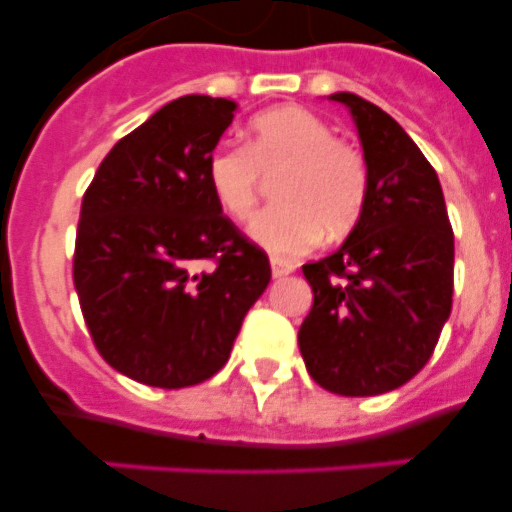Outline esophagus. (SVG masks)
Returning a JSON list of instances; mask_svg holds the SVG:
<instances>
[{
  "label": "esophagus",
  "instance_id": "1",
  "mask_svg": "<svg viewBox=\"0 0 512 512\" xmlns=\"http://www.w3.org/2000/svg\"><path fill=\"white\" fill-rule=\"evenodd\" d=\"M292 271H294V264H292V261L279 259V256H274V259H271V274H274L276 279H281V276L292 274Z\"/></svg>",
  "mask_w": 512,
  "mask_h": 512
}]
</instances>
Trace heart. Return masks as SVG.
Here are the masks:
<instances>
[{
    "label": "heart",
    "instance_id": "b5f03b06",
    "mask_svg": "<svg viewBox=\"0 0 512 512\" xmlns=\"http://www.w3.org/2000/svg\"><path fill=\"white\" fill-rule=\"evenodd\" d=\"M208 185L228 218L256 210L264 177L276 203L251 223L253 241L279 256L309 251L322 236H348L370 198V164L363 149L337 139L332 126L299 106L251 119L246 147L220 144L208 157Z\"/></svg>",
    "mask_w": 512,
    "mask_h": 512
}]
</instances>
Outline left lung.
<instances>
[{"label": "left lung", "instance_id": "left-lung-1", "mask_svg": "<svg viewBox=\"0 0 512 512\" xmlns=\"http://www.w3.org/2000/svg\"><path fill=\"white\" fill-rule=\"evenodd\" d=\"M330 98L358 124L370 198L348 241L302 266L314 302L299 350L325 391L378 396L437 348L452 312L454 233L437 172L398 121L355 93Z\"/></svg>", "mask_w": 512, "mask_h": 512}]
</instances>
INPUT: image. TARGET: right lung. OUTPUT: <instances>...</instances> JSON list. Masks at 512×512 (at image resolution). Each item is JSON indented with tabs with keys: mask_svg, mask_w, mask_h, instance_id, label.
<instances>
[{
	"mask_svg": "<svg viewBox=\"0 0 512 512\" xmlns=\"http://www.w3.org/2000/svg\"><path fill=\"white\" fill-rule=\"evenodd\" d=\"M228 98L182 96L114 144L75 233L73 284L101 358L154 388L208 381L228 363L269 256L223 215L208 157Z\"/></svg>",
	"mask_w": 512,
	"mask_h": 512,
	"instance_id": "1",
	"label": "right lung"
}]
</instances>
